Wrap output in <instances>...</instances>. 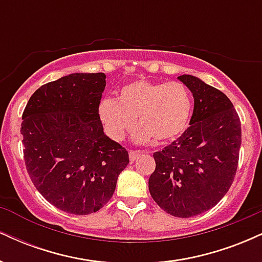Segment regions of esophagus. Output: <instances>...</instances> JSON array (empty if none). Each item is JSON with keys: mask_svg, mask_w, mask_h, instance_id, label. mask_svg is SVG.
<instances>
[{"mask_svg": "<svg viewBox=\"0 0 262 262\" xmlns=\"http://www.w3.org/2000/svg\"><path fill=\"white\" fill-rule=\"evenodd\" d=\"M141 154V151H135V150H130L129 151V159H130V161L133 162L135 159H138V156Z\"/></svg>", "mask_w": 262, "mask_h": 262, "instance_id": "1", "label": "esophagus"}]
</instances>
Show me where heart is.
<instances>
[{
    "instance_id": "1",
    "label": "heart",
    "mask_w": 262,
    "mask_h": 262,
    "mask_svg": "<svg viewBox=\"0 0 262 262\" xmlns=\"http://www.w3.org/2000/svg\"><path fill=\"white\" fill-rule=\"evenodd\" d=\"M193 112V98L185 83L138 80L122 87L117 100L106 98L98 114L107 134L121 141L137 122L135 140L144 143L152 138L165 143L186 132Z\"/></svg>"
}]
</instances>
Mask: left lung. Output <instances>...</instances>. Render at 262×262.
I'll return each mask as SVG.
<instances>
[{
  "instance_id": "1",
  "label": "left lung",
  "mask_w": 262,
  "mask_h": 262,
  "mask_svg": "<svg viewBox=\"0 0 262 262\" xmlns=\"http://www.w3.org/2000/svg\"><path fill=\"white\" fill-rule=\"evenodd\" d=\"M193 93L189 127L154 152L149 191L161 209L189 218L206 212L229 191L242 145V123L229 98L191 75L179 76Z\"/></svg>"
}]
</instances>
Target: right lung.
Returning <instances> with one entry per match:
<instances>
[{
    "mask_svg": "<svg viewBox=\"0 0 262 262\" xmlns=\"http://www.w3.org/2000/svg\"><path fill=\"white\" fill-rule=\"evenodd\" d=\"M104 87L103 73L68 75L39 87L22 114L27 172L48 202L70 214L100 210L129 164L127 149L103 133Z\"/></svg>",
    "mask_w": 262,
    "mask_h": 262,
    "instance_id": "1",
    "label": "right lung"
}]
</instances>
